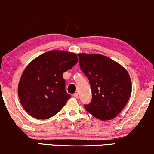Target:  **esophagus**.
I'll use <instances>...</instances> for the list:
<instances>
[{"instance_id":"esophagus-1","label":"esophagus","mask_w":154,"mask_h":154,"mask_svg":"<svg viewBox=\"0 0 154 154\" xmlns=\"http://www.w3.org/2000/svg\"><path fill=\"white\" fill-rule=\"evenodd\" d=\"M73 96L75 97L76 99H78V98H79V94H78V93H75V94L73 95Z\"/></svg>"}]
</instances>
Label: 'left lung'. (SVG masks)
I'll use <instances>...</instances> for the list:
<instances>
[{"label":"left lung","instance_id":"1","mask_svg":"<svg viewBox=\"0 0 154 154\" xmlns=\"http://www.w3.org/2000/svg\"><path fill=\"white\" fill-rule=\"evenodd\" d=\"M81 69L89 79L92 101L85 106L97 119L115 118L125 106L132 93L128 71L110 58L100 54H79Z\"/></svg>","mask_w":154,"mask_h":154}]
</instances>
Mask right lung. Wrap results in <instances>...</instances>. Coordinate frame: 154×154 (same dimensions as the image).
<instances>
[{
    "label": "right lung",
    "mask_w": 154,
    "mask_h": 154,
    "mask_svg": "<svg viewBox=\"0 0 154 154\" xmlns=\"http://www.w3.org/2000/svg\"><path fill=\"white\" fill-rule=\"evenodd\" d=\"M78 62L76 54L51 51L33 59L23 72L18 85L20 103L33 117L54 116L70 98L65 91L63 73Z\"/></svg>",
    "instance_id": "1"
}]
</instances>
